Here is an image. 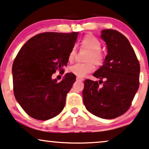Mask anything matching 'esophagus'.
<instances>
[{"mask_svg": "<svg viewBox=\"0 0 149 149\" xmlns=\"http://www.w3.org/2000/svg\"><path fill=\"white\" fill-rule=\"evenodd\" d=\"M84 80V79L82 78H79V77H77V81H82Z\"/></svg>", "mask_w": 149, "mask_h": 149, "instance_id": "obj_1", "label": "esophagus"}]
</instances>
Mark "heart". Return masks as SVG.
Returning <instances> with one entry per match:
<instances>
[{
	"mask_svg": "<svg viewBox=\"0 0 149 149\" xmlns=\"http://www.w3.org/2000/svg\"><path fill=\"white\" fill-rule=\"evenodd\" d=\"M81 44L82 47L90 51V53L87 56L86 63H76L68 68V72L76 75L78 77H84L88 73L93 70V65L95 66L102 65L104 60V56L100 51L102 44L101 42L95 36L92 35H86L82 38ZM76 49L72 47L68 55L69 62H72L74 60Z\"/></svg>",
	"mask_w": 149,
	"mask_h": 149,
	"instance_id": "1",
	"label": "heart"
}]
</instances>
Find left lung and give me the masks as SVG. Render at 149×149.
Masks as SVG:
<instances>
[{"mask_svg": "<svg viewBox=\"0 0 149 149\" xmlns=\"http://www.w3.org/2000/svg\"><path fill=\"white\" fill-rule=\"evenodd\" d=\"M100 38L107 54L103 65L93 73L99 83L84 81V104L89 112L105 119L123 114L130 108L139 86L140 65L126 37L117 31L105 29ZM103 84L100 87L99 84Z\"/></svg>", "mask_w": 149, "mask_h": 149, "instance_id": "1", "label": "left lung"}]
</instances>
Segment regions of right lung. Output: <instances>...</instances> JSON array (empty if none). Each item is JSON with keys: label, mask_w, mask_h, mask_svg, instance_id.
Here are the masks:
<instances>
[{"label": "right lung", "mask_w": 149, "mask_h": 149, "mask_svg": "<svg viewBox=\"0 0 149 149\" xmlns=\"http://www.w3.org/2000/svg\"><path fill=\"white\" fill-rule=\"evenodd\" d=\"M79 33L47 32L24 44L12 65L15 97L30 116L46 120L58 115L76 77L67 73L60 82L52 74L67 65Z\"/></svg>", "instance_id": "right-lung-1"}]
</instances>
